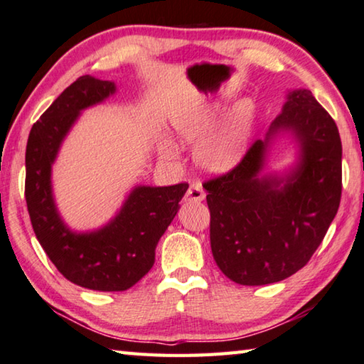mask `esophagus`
I'll use <instances>...</instances> for the list:
<instances>
[{"instance_id": "esophagus-1", "label": "esophagus", "mask_w": 364, "mask_h": 364, "mask_svg": "<svg viewBox=\"0 0 364 364\" xmlns=\"http://www.w3.org/2000/svg\"><path fill=\"white\" fill-rule=\"evenodd\" d=\"M205 199V191L199 183H193L186 193V200L189 202H200Z\"/></svg>"}]
</instances>
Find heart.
I'll return each mask as SVG.
<instances>
[{
  "label": "heart",
  "instance_id": "b5f03b06",
  "mask_svg": "<svg viewBox=\"0 0 364 364\" xmlns=\"http://www.w3.org/2000/svg\"><path fill=\"white\" fill-rule=\"evenodd\" d=\"M223 109V101H205L178 115L173 122L175 130L183 141H200L194 151L196 162L213 173H226L241 162L255 122L254 102L241 100L228 110L213 128ZM162 151L168 157H175L178 154L170 141H164Z\"/></svg>",
  "mask_w": 364,
  "mask_h": 364
}]
</instances>
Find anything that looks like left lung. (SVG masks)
I'll return each mask as SVG.
<instances>
[{
  "mask_svg": "<svg viewBox=\"0 0 364 364\" xmlns=\"http://www.w3.org/2000/svg\"><path fill=\"white\" fill-rule=\"evenodd\" d=\"M292 134L299 162L262 176L269 144ZM215 262L231 281L263 286L297 273L323 242L341 204L342 143L332 117L310 90L287 93L264 139L226 175L204 183Z\"/></svg>",
  "mask_w": 364,
  "mask_h": 364,
  "instance_id": "obj_1",
  "label": "left lung"
}]
</instances>
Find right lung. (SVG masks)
<instances>
[{"label": "right lung", "mask_w": 364, "mask_h": 364, "mask_svg": "<svg viewBox=\"0 0 364 364\" xmlns=\"http://www.w3.org/2000/svg\"><path fill=\"white\" fill-rule=\"evenodd\" d=\"M114 82L80 77L30 130L26 151V200L35 236L59 273L91 291H127L156 262L159 239L180 210L189 184L134 186L115 217L100 230L72 231L54 202L51 168L82 110L106 101Z\"/></svg>", "instance_id": "obj_1"}]
</instances>
